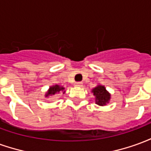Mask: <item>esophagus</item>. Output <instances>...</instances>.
<instances>
[{
	"mask_svg": "<svg viewBox=\"0 0 151 151\" xmlns=\"http://www.w3.org/2000/svg\"><path fill=\"white\" fill-rule=\"evenodd\" d=\"M82 82H78L75 83V86H82Z\"/></svg>",
	"mask_w": 151,
	"mask_h": 151,
	"instance_id": "obj_1",
	"label": "esophagus"
}]
</instances>
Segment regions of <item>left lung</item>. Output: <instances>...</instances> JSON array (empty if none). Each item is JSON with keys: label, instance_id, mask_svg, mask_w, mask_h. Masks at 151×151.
<instances>
[{"label": "left lung", "instance_id": "obj_1", "mask_svg": "<svg viewBox=\"0 0 151 151\" xmlns=\"http://www.w3.org/2000/svg\"><path fill=\"white\" fill-rule=\"evenodd\" d=\"M92 92L94 93L95 96V102L98 105L104 106L108 104L110 99V94L108 93L104 86H98L92 90Z\"/></svg>", "mask_w": 151, "mask_h": 151}]
</instances>
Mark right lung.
Here are the masks:
<instances>
[{
  "instance_id": "add662e5",
  "label": "right lung",
  "mask_w": 151,
  "mask_h": 151,
  "mask_svg": "<svg viewBox=\"0 0 151 151\" xmlns=\"http://www.w3.org/2000/svg\"><path fill=\"white\" fill-rule=\"evenodd\" d=\"M65 88L62 87V86H60L58 85H56V86H53L52 87H50L49 91H47V93L46 94V97L47 96H49V95H55V94H57V93H60V92H63V94L65 93Z\"/></svg>"
}]
</instances>
